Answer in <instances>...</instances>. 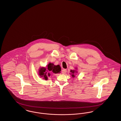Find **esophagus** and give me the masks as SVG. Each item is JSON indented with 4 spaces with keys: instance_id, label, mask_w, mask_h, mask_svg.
<instances>
[{
    "instance_id": "obj_1",
    "label": "esophagus",
    "mask_w": 121,
    "mask_h": 121,
    "mask_svg": "<svg viewBox=\"0 0 121 121\" xmlns=\"http://www.w3.org/2000/svg\"><path fill=\"white\" fill-rule=\"evenodd\" d=\"M62 73H63V74H65V73H67V69H63V70H62Z\"/></svg>"
}]
</instances>
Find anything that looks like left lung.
I'll use <instances>...</instances> for the list:
<instances>
[{
	"mask_svg": "<svg viewBox=\"0 0 121 121\" xmlns=\"http://www.w3.org/2000/svg\"><path fill=\"white\" fill-rule=\"evenodd\" d=\"M70 72L72 73H74V72H75V70H71V71H70ZM72 75V77H74V75H73V74Z\"/></svg>",
	"mask_w": 121,
	"mask_h": 121,
	"instance_id": "8db88e82",
	"label": "left lung"
}]
</instances>
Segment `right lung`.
<instances>
[{
  "label": "right lung",
  "instance_id": "1",
  "mask_svg": "<svg viewBox=\"0 0 121 121\" xmlns=\"http://www.w3.org/2000/svg\"><path fill=\"white\" fill-rule=\"evenodd\" d=\"M61 69L59 65H58L57 66H55L53 63H49L47 68H41L39 72V75L41 76V77H43L44 79L47 80L48 78L46 75L47 72H49L53 73H60L61 70ZM48 76H50L49 73H48Z\"/></svg>",
  "mask_w": 121,
  "mask_h": 121
}]
</instances>
